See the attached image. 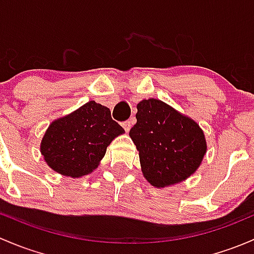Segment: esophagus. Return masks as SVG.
<instances>
[{
    "label": "esophagus",
    "instance_id": "1",
    "mask_svg": "<svg viewBox=\"0 0 254 254\" xmlns=\"http://www.w3.org/2000/svg\"><path fill=\"white\" fill-rule=\"evenodd\" d=\"M122 127L125 128L126 132H128V130L130 129V127H132V121H125L124 124H122Z\"/></svg>",
    "mask_w": 254,
    "mask_h": 254
}]
</instances>
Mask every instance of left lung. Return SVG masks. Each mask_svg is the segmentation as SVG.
<instances>
[{"mask_svg": "<svg viewBox=\"0 0 254 254\" xmlns=\"http://www.w3.org/2000/svg\"><path fill=\"white\" fill-rule=\"evenodd\" d=\"M137 109L129 135L145 179L155 187H166L190 177L206 151L199 126L156 99L140 101Z\"/></svg>", "mask_w": 254, "mask_h": 254, "instance_id": "8db88e82", "label": "left lung"}]
</instances>
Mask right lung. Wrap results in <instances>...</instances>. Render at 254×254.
<instances>
[{"label": "right lung", "mask_w": 254, "mask_h": 254, "mask_svg": "<svg viewBox=\"0 0 254 254\" xmlns=\"http://www.w3.org/2000/svg\"><path fill=\"white\" fill-rule=\"evenodd\" d=\"M124 132L106 106L89 101L50 125L41 154L54 171L75 179L98 167L111 140Z\"/></svg>", "instance_id": "right-lung-1"}]
</instances>
